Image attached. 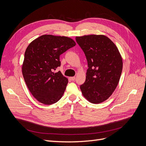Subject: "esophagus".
Returning <instances> with one entry per match:
<instances>
[{"instance_id": "obj_1", "label": "esophagus", "mask_w": 146, "mask_h": 146, "mask_svg": "<svg viewBox=\"0 0 146 146\" xmlns=\"http://www.w3.org/2000/svg\"><path fill=\"white\" fill-rule=\"evenodd\" d=\"M70 79L72 81H74V80H75V79H76V77H70Z\"/></svg>"}]
</instances>
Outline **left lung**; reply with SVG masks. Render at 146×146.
Here are the masks:
<instances>
[{"label":"left lung","instance_id":"left-lung-1","mask_svg":"<svg viewBox=\"0 0 146 146\" xmlns=\"http://www.w3.org/2000/svg\"><path fill=\"white\" fill-rule=\"evenodd\" d=\"M88 62L86 80L80 85L84 97L92 104L108 99L116 88L122 70V59L113 42L104 35L76 38Z\"/></svg>","mask_w":146,"mask_h":146}]
</instances>
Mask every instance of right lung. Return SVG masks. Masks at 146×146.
I'll return each instance as SVG.
<instances>
[{"label": "right lung", "mask_w": 146, "mask_h": 146, "mask_svg": "<svg viewBox=\"0 0 146 146\" xmlns=\"http://www.w3.org/2000/svg\"><path fill=\"white\" fill-rule=\"evenodd\" d=\"M76 44L68 37L44 35L27 47L22 70L29 91L39 102L51 105L63 96L68 78L53 71L61 66L60 55Z\"/></svg>", "instance_id": "add662e5"}]
</instances>
